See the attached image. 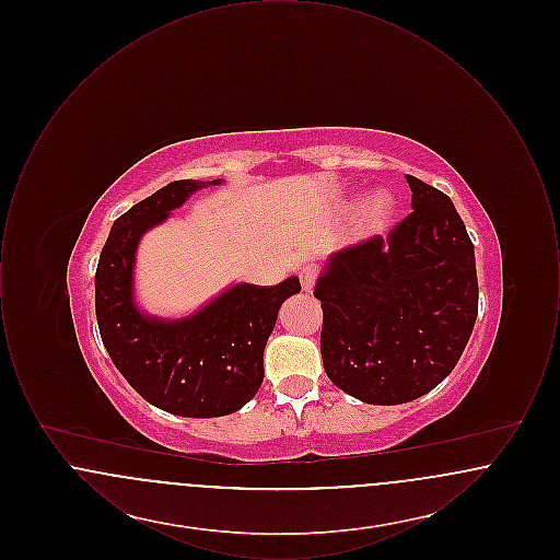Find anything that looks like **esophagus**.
Returning <instances> with one entry per match:
<instances>
[{"mask_svg":"<svg viewBox=\"0 0 560 560\" xmlns=\"http://www.w3.org/2000/svg\"><path fill=\"white\" fill-rule=\"evenodd\" d=\"M317 277H319L317 267L308 265V267L300 268V283H302V290H304V292H311L313 285L317 283Z\"/></svg>","mask_w":560,"mask_h":560,"instance_id":"1","label":"esophagus"}]
</instances>
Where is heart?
Here are the masks:
<instances>
[{"label": "heart", "mask_w": 560, "mask_h": 560, "mask_svg": "<svg viewBox=\"0 0 560 560\" xmlns=\"http://www.w3.org/2000/svg\"><path fill=\"white\" fill-rule=\"evenodd\" d=\"M395 212V201L388 190H375L372 192L361 212V224L365 231H380L386 226L390 215Z\"/></svg>", "instance_id": "heart-1"}]
</instances>
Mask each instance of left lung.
I'll return each instance as SVG.
<instances>
[{
  "label": "left lung",
  "mask_w": 560,
  "mask_h": 560,
  "mask_svg": "<svg viewBox=\"0 0 560 560\" xmlns=\"http://www.w3.org/2000/svg\"><path fill=\"white\" fill-rule=\"evenodd\" d=\"M411 213L348 245L320 275V357L354 399L399 405L453 372L479 315L475 245L452 199L416 176Z\"/></svg>",
  "instance_id": "8db88e82"
}]
</instances>
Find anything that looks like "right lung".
<instances>
[{"label": "right lung", "mask_w": 560, "mask_h": 560, "mask_svg": "<svg viewBox=\"0 0 560 560\" xmlns=\"http://www.w3.org/2000/svg\"><path fill=\"white\" fill-rule=\"evenodd\" d=\"M220 180H176L119 215L96 268V319L110 361L144 400L187 418L241 409L265 377V347L298 277L260 288L240 283L183 320L144 317L133 306V254L140 237L188 195Z\"/></svg>", "instance_id": "add662e5"}]
</instances>
